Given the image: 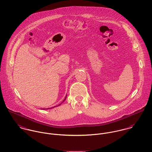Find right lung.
I'll return each mask as SVG.
<instances>
[{
	"instance_id": "obj_1",
	"label": "right lung",
	"mask_w": 152,
	"mask_h": 152,
	"mask_svg": "<svg viewBox=\"0 0 152 152\" xmlns=\"http://www.w3.org/2000/svg\"><path fill=\"white\" fill-rule=\"evenodd\" d=\"M66 97H65V99H64V101H63V102H64V101H65V99H66ZM61 104H59V105H61ZM56 106H58V105H56ZM52 108H53V107H52ZM50 108H47V109H50Z\"/></svg>"
}]
</instances>
